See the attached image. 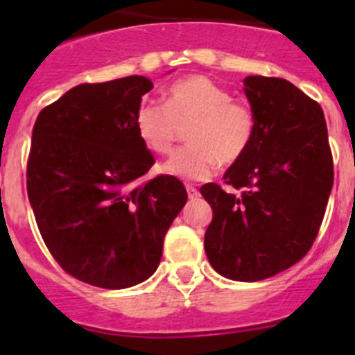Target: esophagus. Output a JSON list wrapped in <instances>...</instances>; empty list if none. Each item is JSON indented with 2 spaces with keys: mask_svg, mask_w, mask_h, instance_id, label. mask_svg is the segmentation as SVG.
Here are the masks:
<instances>
[{
  "mask_svg": "<svg viewBox=\"0 0 355 355\" xmlns=\"http://www.w3.org/2000/svg\"><path fill=\"white\" fill-rule=\"evenodd\" d=\"M185 189H187V194H189V199H192V200H194V199H198L199 198V191H198V189H196V187H192V185H185Z\"/></svg>",
  "mask_w": 355,
  "mask_h": 355,
  "instance_id": "obj_1",
  "label": "esophagus"
}]
</instances>
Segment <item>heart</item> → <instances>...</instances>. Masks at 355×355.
Segmentation results:
<instances>
[{
    "label": "heart",
    "instance_id": "obj_1",
    "mask_svg": "<svg viewBox=\"0 0 355 355\" xmlns=\"http://www.w3.org/2000/svg\"><path fill=\"white\" fill-rule=\"evenodd\" d=\"M163 101L146 99L135 113V130L142 144L156 155H166L177 141L178 127L187 130L191 146L168 157L161 171L182 180H207L220 164H232L245 155L252 142L254 114L232 94L204 75L173 82Z\"/></svg>",
    "mask_w": 355,
    "mask_h": 355
}]
</instances>
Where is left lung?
Wrapping results in <instances>:
<instances>
[{
    "label": "left lung",
    "instance_id": "8db88e82",
    "mask_svg": "<svg viewBox=\"0 0 355 355\" xmlns=\"http://www.w3.org/2000/svg\"><path fill=\"white\" fill-rule=\"evenodd\" d=\"M244 92L256 121L252 142L223 175L242 194L200 187L213 209L204 249L221 277L259 282L311 249L331 192L333 159L323 110L300 89L250 75Z\"/></svg>",
    "mask_w": 355,
    "mask_h": 355
}]
</instances>
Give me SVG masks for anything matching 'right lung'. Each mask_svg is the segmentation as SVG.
<instances>
[{"instance_id": "obj_1", "label": "right lung", "mask_w": 355, "mask_h": 355, "mask_svg": "<svg viewBox=\"0 0 355 355\" xmlns=\"http://www.w3.org/2000/svg\"><path fill=\"white\" fill-rule=\"evenodd\" d=\"M153 82L142 75L80 84L39 113L27 194L42 241L60 266L101 288L148 280L168 228L187 202L178 178L141 182L155 164L135 130Z\"/></svg>"}]
</instances>
